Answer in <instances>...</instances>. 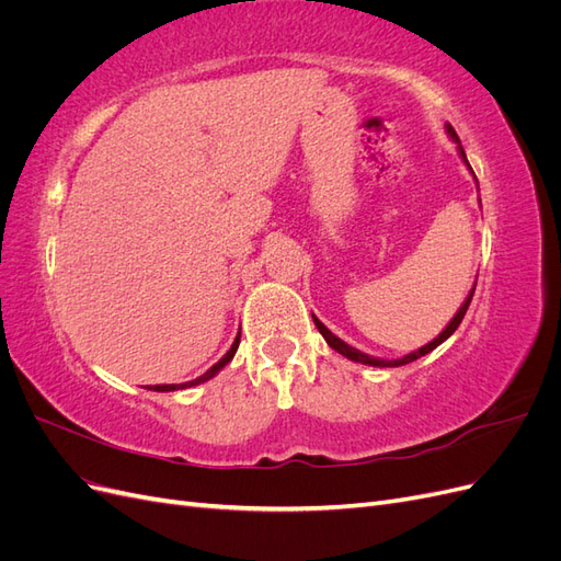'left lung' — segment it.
<instances>
[{"instance_id": "8db88e82", "label": "left lung", "mask_w": 561, "mask_h": 561, "mask_svg": "<svg viewBox=\"0 0 561 561\" xmlns=\"http://www.w3.org/2000/svg\"><path fill=\"white\" fill-rule=\"evenodd\" d=\"M447 133H449V138L456 142V149H458V157L463 159V163L468 165V171L472 173V168H470V163H468V159H466V151H463V147H461V140H458V135H456V130L447 124ZM472 178H474V173H472ZM478 283V280H474ZM472 295H474V285H472V290L468 293V297H466V301L461 304V307H458V311L454 313V318L449 320V325L439 332L433 342H428L426 346H421L419 351H412V353H407V355H402V358H398V360H383V358H375V355H367V353H363V351H358V348H353V346H348L346 342H342V339H339L336 334H332L325 325H322V322L313 316V322H316V328H318V332L325 336V342L336 351V353H342L344 358H348V360H353V363H363V365H369V367H400V365H407V363H414V360H419L421 355H426V353H431V351H435L439 344L443 342H447V339L456 332V328L461 325V320H463V316H466V311H468V307H470V299H472Z\"/></svg>"}]
</instances>
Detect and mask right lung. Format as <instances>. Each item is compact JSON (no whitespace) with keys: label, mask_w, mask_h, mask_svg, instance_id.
<instances>
[{"label":"right lung","mask_w":561,"mask_h":561,"mask_svg":"<svg viewBox=\"0 0 561 561\" xmlns=\"http://www.w3.org/2000/svg\"><path fill=\"white\" fill-rule=\"evenodd\" d=\"M239 344H241V332L236 334V339H233V344H231V348L222 355V358H219L206 375H201L198 379H194V381H186V383H165V386H149V390H159V393H171V390H182V388H192V386H198V383H203V381H208V379H213L219 369L222 367H227L229 363H231V358L236 355V351H239Z\"/></svg>","instance_id":"obj_1"}]
</instances>
